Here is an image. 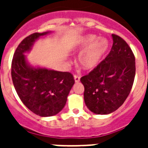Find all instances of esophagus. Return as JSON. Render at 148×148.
Listing matches in <instances>:
<instances>
[{
    "label": "esophagus",
    "mask_w": 148,
    "mask_h": 148,
    "mask_svg": "<svg viewBox=\"0 0 148 148\" xmlns=\"http://www.w3.org/2000/svg\"><path fill=\"white\" fill-rule=\"evenodd\" d=\"M74 79H75V82H78L80 81V76L78 75H74Z\"/></svg>",
    "instance_id": "esophagus-1"
}]
</instances>
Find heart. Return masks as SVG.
<instances>
[{"mask_svg": "<svg viewBox=\"0 0 148 148\" xmlns=\"http://www.w3.org/2000/svg\"><path fill=\"white\" fill-rule=\"evenodd\" d=\"M108 48L106 39L99 38L94 35H87L79 40L77 50L82 52L78 57V63L84 70H92L100 62Z\"/></svg>", "mask_w": 148, "mask_h": 148, "instance_id": "1", "label": "heart"}]
</instances>
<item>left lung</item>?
<instances>
[{
  "mask_svg": "<svg viewBox=\"0 0 148 148\" xmlns=\"http://www.w3.org/2000/svg\"><path fill=\"white\" fill-rule=\"evenodd\" d=\"M113 47L108 56L89 74L81 78L84 99L95 114L113 113L130 94L136 74L135 56L127 42L113 34Z\"/></svg>",
  "mask_w": 148,
  "mask_h": 148,
  "instance_id": "1",
  "label": "left lung"
}]
</instances>
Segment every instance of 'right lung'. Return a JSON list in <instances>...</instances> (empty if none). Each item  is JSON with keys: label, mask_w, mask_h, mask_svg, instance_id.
Returning a JSON list of instances; mask_svg holds the SVG:
<instances>
[{"label": "right lung", "mask_w": 148, "mask_h": 148, "mask_svg": "<svg viewBox=\"0 0 148 148\" xmlns=\"http://www.w3.org/2000/svg\"><path fill=\"white\" fill-rule=\"evenodd\" d=\"M49 32H35L25 38L18 46L12 61V78L18 96L29 110L42 117L59 113L75 84L70 73L33 67L27 61L24 53L31 50L35 40Z\"/></svg>", "instance_id": "right-lung-1"}]
</instances>
